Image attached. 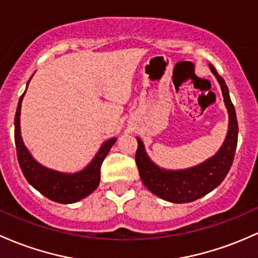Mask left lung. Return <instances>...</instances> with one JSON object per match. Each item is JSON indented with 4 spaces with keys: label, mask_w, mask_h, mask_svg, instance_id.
Returning a JSON list of instances; mask_svg holds the SVG:
<instances>
[{
    "label": "left lung",
    "mask_w": 258,
    "mask_h": 258,
    "mask_svg": "<svg viewBox=\"0 0 258 258\" xmlns=\"http://www.w3.org/2000/svg\"><path fill=\"white\" fill-rule=\"evenodd\" d=\"M220 87L229 112V131L222 148L213 158L201 165L181 171H165L155 166L144 152L143 143L137 138L136 164L138 166L141 180L149 191L163 200L174 203H188L206 196L213 191L225 179L234 161L237 146V120L235 107L229 97V89L222 76L211 64Z\"/></svg>",
    "instance_id": "left-lung-1"
}]
</instances>
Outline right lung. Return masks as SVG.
<instances>
[{
	"label": "right lung",
	"instance_id": "add662e5",
	"mask_svg": "<svg viewBox=\"0 0 258 258\" xmlns=\"http://www.w3.org/2000/svg\"><path fill=\"white\" fill-rule=\"evenodd\" d=\"M24 93L19 99L16 117H14V141H16L17 158H18L19 166L25 179L34 188L38 189L41 195L53 202L67 205V203H75L87 197L98 187L99 181H100L101 164L111 147L114 146L116 140L111 138L106 141L101 146L100 151L95 155L92 163L84 170L77 174H61V172L44 168L33 159L22 141L19 116H21L22 99H23Z\"/></svg>",
	"mask_w": 258,
	"mask_h": 258
}]
</instances>
